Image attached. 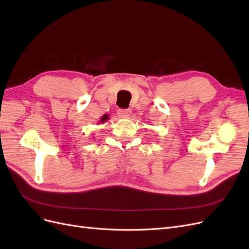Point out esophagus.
<instances>
[{
    "mask_svg": "<svg viewBox=\"0 0 249 249\" xmlns=\"http://www.w3.org/2000/svg\"><path fill=\"white\" fill-rule=\"evenodd\" d=\"M132 114V110L131 109H119L118 110V115L120 117H124V118H127L130 117Z\"/></svg>",
    "mask_w": 249,
    "mask_h": 249,
    "instance_id": "obj_1",
    "label": "esophagus"
}]
</instances>
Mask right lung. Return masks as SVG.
<instances>
[{
  "mask_svg": "<svg viewBox=\"0 0 249 249\" xmlns=\"http://www.w3.org/2000/svg\"><path fill=\"white\" fill-rule=\"evenodd\" d=\"M109 119V115L108 114H104L102 117H101V119L99 120V123L97 124H104L105 122H106V120H108Z\"/></svg>",
  "mask_w": 249,
  "mask_h": 249,
  "instance_id": "add662e5",
  "label": "right lung"
}]
</instances>
